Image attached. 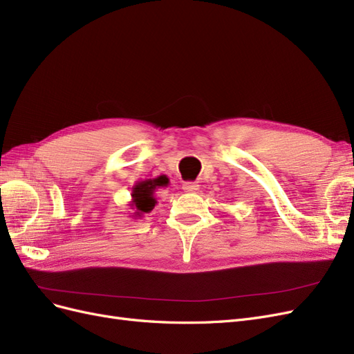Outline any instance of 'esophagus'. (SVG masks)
<instances>
[{"label": "esophagus", "instance_id": "1", "mask_svg": "<svg viewBox=\"0 0 354 354\" xmlns=\"http://www.w3.org/2000/svg\"><path fill=\"white\" fill-rule=\"evenodd\" d=\"M198 189H199V185L196 181H185L183 183V190L189 192V194H195Z\"/></svg>", "mask_w": 354, "mask_h": 354}]
</instances>
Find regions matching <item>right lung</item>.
I'll return each mask as SVG.
<instances>
[{
  "label": "right lung",
  "instance_id": "right-lung-1",
  "mask_svg": "<svg viewBox=\"0 0 354 354\" xmlns=\"http://www.w3.org/2000/svg\"><path fill=\"white\" fill-rule=\"evenodd\" d=\"M167 181L164 177H158L155 180H146L134 186L133 189V205L137 209V216L142 212H151L155 207L156 199L153 198V190L158 186H165Z\"/></svg>",
  "mask_w": 354,
  "mask_h": 354
}]
</instances>
